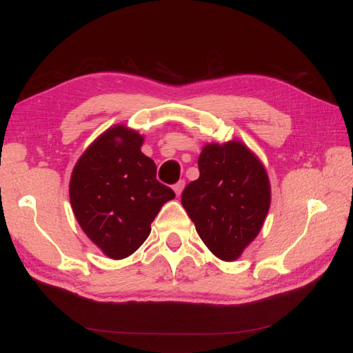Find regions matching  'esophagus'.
I'll return each mask as SVG.
<instances>
[{
	"mask_svg": "<svg viewBox=\"0 0 353 353\" xmlns=\"http://www.w3.org/2000/svg\"><path fill=\"white\" fill-rule=\"evenodd\" d=\"M184 187H185V181H184V179H179L178 183L174 185V191L176 193V196H179L181 193H183Z\"/></svg>",
	"mask_w": 353,
	"mask_h": 353,
	"instance_id": "obj_1",
	"label": "esophagus"
}]
</instances>
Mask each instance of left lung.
Returning <instances> with one entry per match:
<instances>
[{
  "label": "left lung",
  "mask_w": 353,
  "mask_h": 353,
  "mask_svg": "<svg viewBox=\"0 0 353 353\" xmlns=\"http://www.w3.org/2000/svg\"><path fill=\"white\" fill-rule=\"evenodd\" d=\"M199 170L181 203L209 250L222 261L237 259L259 234L270 210L266 170L239 141L206 145Z\"/></svg>",
  "instance_id": "8db88e82"
}]
</instances>
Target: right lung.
Returning <instances> with one entry per match:
<instances>
[{"label": "right lung", "instance_id": "1", "mask_svg": "<svg viewBox=\"0 0 353 353\" xmlns=\"http://www.w3.org/2000/svg\"><path fill=\"white\" fill-rule=\"evenodd\" d=\"M143 137L117 125L99 137L74 166L70 203L81 228L112 259L132 254L150 234L172 188L159 183L156 163L141 153Z\"/></svg>", "mask_w": 353, "mask_h": 353}]
</instances>
